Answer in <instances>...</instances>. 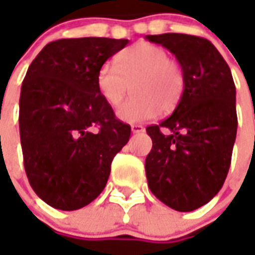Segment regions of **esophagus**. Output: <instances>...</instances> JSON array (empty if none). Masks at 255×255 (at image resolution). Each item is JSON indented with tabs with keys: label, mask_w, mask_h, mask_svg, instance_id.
I'll return each instance as SVG.
<instances>
[{
	"label": "esophagus",
	"mask_w": 255,
	"mask_h": 255,
	"mask_svg": "<svg viewBox=\"0 0 255 255\" xmlns=\"http://www.w3.org/2000/svg\"><path fill=\"white\" fill-rule=\"evenodd\" d=\"M130 129H132L133 133L144 132V128H143L142 125H137V123H136V125H132V126H130Z\"/></svg>",
	"instance_id": "34e87169"
}]
</instances>
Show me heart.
I'll return each mask as SVG.
<instances>
[{"instance_id":"obj_1","label":"heart","mask_w":255,"mask_h":255,"mask_svg":"<svg viewBox=\"0 0 255 255\" xmlns=\"http://www.w3.org/2000/svg\"><path fill=\"white\" fill-rule=\"evenodd\" d=\"M132 86L133 96L118 109L126 123L144 122L162 111H170L180 101L184 75L167 51L149 42H139L116 56L115 65L105 64L96 76V88L105 103L119 106Z\"/></svg>"}]
</instances>
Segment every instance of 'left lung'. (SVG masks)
Masks as SVG:
<instances>
[{"mask_svg":"<svg viewBox=\"0 0 255 255\" xmlns=\"http://www.w3.org/2000/svg\"><path fill=\"white\" fill-rule=\"evenodd\" d=\"M146 38L169 49L184 75L171 116L146 128L153 142L144 162L147 184L170 209L193 211L220 191L230 169L237 134L236 85L210 41L186 34Z\"/></svg>","mask_w":255,"mask_h":255,"instance_id":"8db88e82","label":"left lung"}]
</instances>
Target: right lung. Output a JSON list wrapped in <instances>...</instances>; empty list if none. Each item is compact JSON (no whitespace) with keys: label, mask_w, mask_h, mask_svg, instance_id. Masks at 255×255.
Listing matches in <instances>:
<instances>
[{"label":"right lung","mask_w":255,"mask_h":255,"mask_svg":"<svg viewBox=\"0 0 255 255\" xmlns=\"http://www.w3.org/2000/svg\"><path fill=\"white\" fill-rule=\"evenodd\" d=\"M128 39L72 38L45 45L29 65L19 96L24 166L39 199L78 210L105 189L130 126L101 98L96 76Z\"/></svg>","instance_id":"1"}]
</instances>
